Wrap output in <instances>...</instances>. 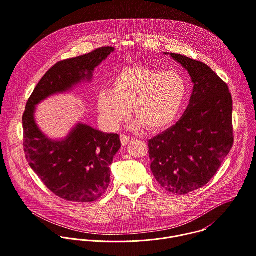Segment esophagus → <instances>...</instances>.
Segmentation results:
<instances>
[{
  "label": "esophagus",
  "instance_id": "1",
  "mask_svg": "<svg viewBox=\"0 0 256 256\" xmlns=\"http://www.w3.org/2000/svg\"><path fill=\"white\" fill-rule=\"evenodd\" d=\"M120 139H121V143H122L123 146H126L127 144H129V143L133 140L132 138H130V137L126 136V135H121V136H120Z\"/></svg>",
  "mask_w": 256,
  "mask_h": 256
}]
</instances>
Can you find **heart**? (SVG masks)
I'll list each match as a JSON object with an SVG mask.
<instances>
[{
	"mask_svg": "<svg viewBox=\"0 0 256 256\" xmlns=\"http://www.w3.org/2000/svg\"><path fill=\"white\" fill-rule=\"evenodd\" d=\"M186 94V84L176 72L146 66L123 70L112 80L111 89L97 95V110L103 125L117 129L130 114L137 117V129L157 131L166 128L178 114Z\"/></svg>",
	"mask_w": 256,
	"mask_h": 256,
	"instance_id": "1",
	"label": "heart"
}]
</instances>
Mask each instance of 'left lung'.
<instances>
[{"mask_svg": "<svg viewBox=\"0 0 256 256\" xmlns=\"http://www.w3.org/2000/svg\"><path fill=\"white\" fill-rule=\"evenodd\" d=\"M164 54L188 72L194 88L180 119L149 141V157L157 182L169 192L186 194L210 180L232 147V98L228 84L206 64Z\"/></svg>", "mask_w": 256, "mask_h": 256, "instance_id": "obj_1", "label": "left lung"}]
</instances>
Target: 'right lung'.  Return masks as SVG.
Segmentation results:
<instances>
[{"instance_id":"obj_1","label":"right lung","mask_w":256,"mask_h":256,"mask_svg":"<svg viewBox=\"0 0 256 256\" xmlns=\"http://www.w3.org/2000/svg\"><path fill=\"white\" fill-rule=\"evenodd\" d=\"M113 52L114 48L104 46L58 62L40 80L26 102L22 115L26 158L46 188L66 200L90 202L106 192L110 166L121 147L120 137L78 123L66 138L50 139L36 122V106L52 95L91 82L94 70Z\"/></svg>"}]
</instances>
